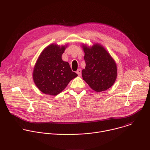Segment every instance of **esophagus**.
Returning <instances> with one entry per match:
<instances>
[{
    "instance_id": "esophagus-1",
    "label": "esophagus",
    "mask_w": 150,
    "mask_h": 150,
    "mask_svg": "<svg viewBox=\"0 0 150 150\" xmlns=\"http://www.w3.org/2000/svg\"><path fill=\"white\" fill-rule=\"evenodd\" d=\"M76 74L78 75V76H81V69H78L77 71H76Z\"/></svg>"
}]
</instances>
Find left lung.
Returning <instances> with one entry per match:
<instances>
[{"label": "left lung", "mask_w": 150, "mask_h": 150, "mask_svg": "<svg viewBox=\"0 0 150 150\" xmlns=\"http://www.w3.org/2000/svg\"><path fill=\"white\" fill-rule=\"evenodd\" d=\"M85 53V68L82 71L83 79L96 92L110 88L117 75L116 63L105 48L98 43L92 46L82 45Z\"/></svg>", "instance_id": "obj_1"}]
</instances>
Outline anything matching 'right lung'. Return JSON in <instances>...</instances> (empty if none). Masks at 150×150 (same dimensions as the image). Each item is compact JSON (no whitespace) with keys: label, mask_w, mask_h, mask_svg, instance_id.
<instances>
[{"label":"right lung","mask_w":150,"mask_h":150,"mask_svg":"<svg viewBox=\"0 0 150 150\" xmlns=\"http://www.w3.org/2000/svg\"><path fill=\"white\" fill-rule=\"evenodd\" d=\"M67 45H50L41 52L37 59L33 78L37 87L44 94L57 95L78 76L72 71L69 63L62 59Z\"/></svg>","instance_id":"1"}]
</instances>
